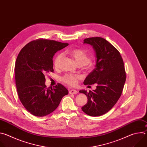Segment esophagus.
Returning a JSON list of instances; mask_svg holds the SVG:
<instances>
[{"instance_id":"esophagus-1","label":"esophagus","mask_w":147,"mask_h":147,"mask_svg":"<svg viewBox=\"0 0 147 147\" xmlns=\"http://www.w3.org/2000/svg\"><path fill=\"white\" fill-rule=\"evenodd\" d=\"M77 93H78V92L75 90H71L69 91V94H76Z\"/></svg>"}]
</instances>
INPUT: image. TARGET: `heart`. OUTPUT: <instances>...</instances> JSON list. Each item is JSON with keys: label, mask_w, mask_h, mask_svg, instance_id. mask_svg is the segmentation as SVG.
<instances>
[{"label": "heart", "mask_w": 147, "mask_h": 147, "mask_svg": "<svg viewBox=\"0 0 147 147\" xmlns=\"http://www.w3.org/2000/svg\"><path fill=\"white\" fill-rule=\"evenodd\" d=\"M69 53L74 59L78 65L85 66L88 68L91 67V63L90 62V57L85 51L80 49H74L70 51ZM62 57L63 55L61 53H60L56 56L53 61L54 66L55 67L57 68L59 66ZM79 78L80 77L77 76L66 75L62 78V80L68 85L71 86H76L77 84Z\"/></svg>", "instance_id": "heart-1"}]
</instances>
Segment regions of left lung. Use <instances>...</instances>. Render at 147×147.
Wrapping results in <instances>:
<instances>
[{
	"instance_id": "8db88e82",
	"label": "left lung",
	"mask_w": 147,
	"mask_h": 147,
	"mask_svg": "<svg viewBox=\"0 0 147 147\" xmlns=\"http://www.w3.org/2000/svg\"><path fill=\"white\" fill-rule=\"evenodd\" d=\"M91 45L96 57L95 68L84 81V85L96 84V88L87 92L80 90L88 99L82 111L91 116H99L109 111L121 96L125 81V71L119 52L106 39L92 37L84 40Z\"/></svg>"
}]
</instances>
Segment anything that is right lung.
Returning a JSON list of instances; mask_svg holds the SVG:
<instances>
[{
  "label": "right lung",
  "instance_id": "obj_1",
  "mask_svg": "<svg viewBox=\"0 0 147 147\" xmlns=\"http://www.w3.org/2000/svg\"><path fill=\"white\" fill-rule=\"evenodd\" d=\"M53 40L40 39L27 44L20 52L15 65L17 91L21 102L32 115L42 117L53 112L68 90L58 83L47 88L45 75L53 72V57L68 46Z\"/></svg>",
  "mask_w": 147,
  "mask_h": 147
}]
</instances>
